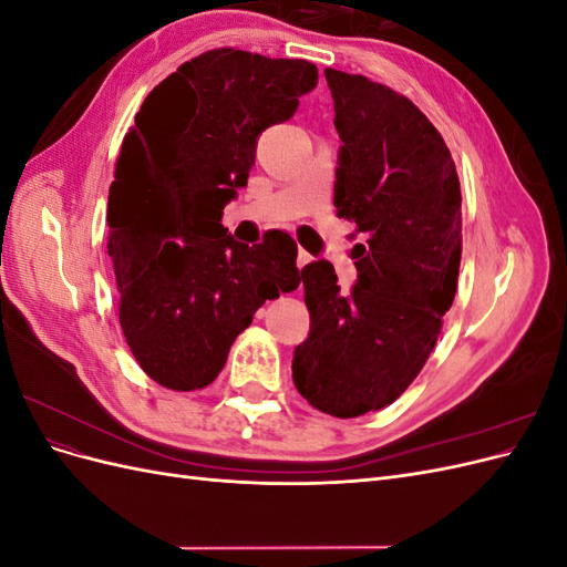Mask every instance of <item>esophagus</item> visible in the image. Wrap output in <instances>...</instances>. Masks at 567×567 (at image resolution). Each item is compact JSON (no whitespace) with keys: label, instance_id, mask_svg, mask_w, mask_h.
Masks as SVG:
<instances>
[{"label":"esophagus","instance_id":"34e87169","mask_svg":"<svg viewBox=\"0 0 567 567\" xmlns=\"http://www.w3.org/2000/svg\"><path fill=\"white\" fill-rule=\"evenodd\" d=\"M310 262H312V255L300 248V250H298V267L302 269V267H307V265H310Z\"/></svg>","mask_w":567,"mask_h":567}]
</instances>
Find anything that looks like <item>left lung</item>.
<instances>
[{
  "mask_svg": "<svg viewBox=\"0 0 567 567\" xmlns=\"http://www.w3.org/2000/svg\"><path fill=\"white\" fill-rule=\"evenodd\" d=\"M340 136L333 205L367 244L357 284L333 265L302 269L310 336L293 383L315 409L354 419L392 404L431 357L456 296L461 186L442 134L411 101L364 75L326 68Z\"/></svg>",
  "mask_w": 567,
  "mask_h": 567,
  "instance_id": "8db88e82",
  "label": "left lung"
}]
</instances>
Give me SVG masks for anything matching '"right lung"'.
I'll return each instance as SVG.
<instances>
[{"instance_id": "right-lung-1", "label": "right lung", "mask_w": 567, "mask_h": 567, "mask_svg": "<svg viewBox=\"0 0 567 567\" xmlns=\"http://www.w3.org/2000/svg\"><path fill=\"white\" fill-rule=\"evenodd\" d=\"M317 65L213 49L144 99L109 192L120 326L140 367L169 390H200L265 300L300 286L286 231L236 241L221 210L248 184L257 136L293 117Z\"/></svg>"}]
</instances>
